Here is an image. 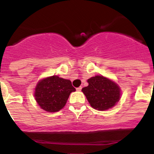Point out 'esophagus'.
<instances>
[{
  "mask_svg": "<svg viewBox=\"0 0 154 154\" xmlns=\"http://www.w3.org/2000/svg\"><path fill=\"white\" fill-rule=\"evenodd\" d=\"M76 90L79 91V92H80V91L82 90V87L80 86V87H79V88H77V89H76Z\"/></svg>",
  "mask_w": 154,
  "mask_h": 154,
  "instance_id": "1",
  "label": "esophagus"
}]
</instances>
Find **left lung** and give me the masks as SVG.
<instances>
[{"label":"left lung","mask_w":154,"mask_h":154,"mask_svg":"<svg viewBox=\"0 0 154 154\" xmlns=\"http://www.w3.org/2000/svg\"><path fill=\"white\" fill-rule=\"evenodd\" d=\"M89 85L82 88L91 106L99 111L112 108L119 101L121 89L118 84L103 75H96L87 80Z\"/></svg>","instance_id":"8db88e82"}]
</instances>
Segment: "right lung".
<instances>
[{
    "mask_svg": "<svg viewBox=\"0 0 154 154\" xmlns=\"http://www.w3.org/2000/svg\"><path fill=\"white\" fill-rule=\"evenodd\" d=\"M75 91L70 80L52 75L39 80L34 96L42 109L55 112L65 106L71 92Z\"/></svg>",
    "mask_w": 154,
    "mask_h": 154,
    "instance_id": "right-lung-1",
    "label": "right lung"
}]
</instances>
